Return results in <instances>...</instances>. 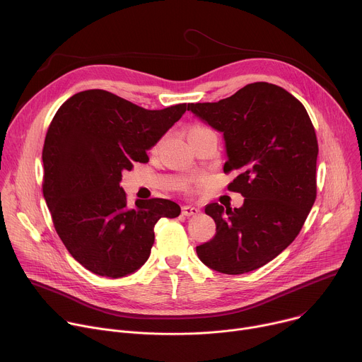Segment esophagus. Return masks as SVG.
Returning <instances> with one entry per match:
<instances>
[{"instance_id":"esophagus-1","label":"esophagus","mask_w":362,"mask_h":362,"mask_svg":"<svg viewBox=\"0 0 362 362\" xmlns=\"http://www.w3.org/2000/svg\"><path fill=\"white\" fill-rule=\"evenodd\" d=\"M201 211H199V208H197V206H191V205H184L182 206V214L185 215V216H195V215H198Z\"/></svg>"}]
</instances>
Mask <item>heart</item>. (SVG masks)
I'll return each instance as SVG.
<instances>
[{
	"instance_id": "obj_1",
	"label": "heart",
	"mask_w": 362,
	"mask_h": 362,
	"mask_svg": "<svg viewBox=\"0 0 362 362\" xmlns=\"http://www.w3.org/2000/svg\"><path fill=\"white\" fill-rule=\"evenodd\" d=\"M201 128H202V127H194L191 131H194V129H201Z\"/></svg>"
}]
</instances>
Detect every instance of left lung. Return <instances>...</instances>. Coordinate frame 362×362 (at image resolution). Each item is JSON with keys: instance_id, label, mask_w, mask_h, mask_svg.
I'll return each mask as SVG.
<instances>
[{"instance_id": "8db88e82", "label": "left lung", "mask_w": 362, "mask_h": 362, "mask_svg": "<svg viewBox=\"0 0 362 362\" xmlns=\"http://www.w3.org/2000/svg\"><path fill=\"white\" fill-rule=\"evenodd\" d=\"M188 111L223 132L228 189L243 206L212 202L216 233L197 247L209 268L230 275L254 271L279 255L300 234L317 197L318 142L304 105L284 88L252 83L218 103L188 104Z\"/></svg>"}]
</instances>
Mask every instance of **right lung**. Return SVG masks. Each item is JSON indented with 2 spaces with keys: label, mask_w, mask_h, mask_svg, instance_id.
<instances>
[{
  "label": "right lung",
  "mask_w": 362,
  "mask_h": 362,
  "mask_svg": "<svg viewBox=\"0 0 362 362\" xmlns=\"http://www.w3.org/2000/svg\"><path fill=\"white\" fill-rule=\"evenodd\" d=\"M185 111L187 104L146 110L104 90L81 91L58 108L42 148V192L57 234L88 271L135 272L150 257L157 221L180 215L163 198L129 208L119 182Z\"/></svg>",
  "instance_id": "right-lung-1"
}]
</instances>
